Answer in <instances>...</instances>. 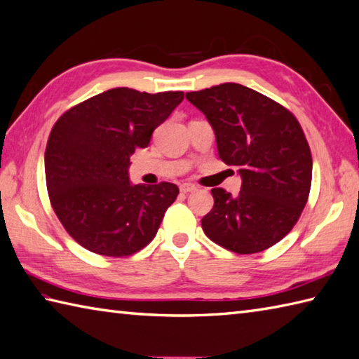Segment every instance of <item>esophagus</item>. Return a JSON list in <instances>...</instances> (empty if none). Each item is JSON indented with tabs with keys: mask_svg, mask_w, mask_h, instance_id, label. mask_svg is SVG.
<instances>
[{
	"mask_svg": "<svg viewBox=\"0 0 359 359\" xmlns=\"http://www.w3.org/2000/svg\"><path fill=\"white\" fill-rule=\"evenodd\" d=\"M196 189H198V187L193 185V184H182L180 185L182 193H193V191H196Z\"/></svg>",
	"mask_w": 359,
	"mask_h": 359,
	"instance_id": "esophagus-1",
	"label": "esophagus"
}]
</instances>
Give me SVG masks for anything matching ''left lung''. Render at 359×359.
<instances>
[{
	"label": "left lung",
	"instance_id": "8db88e82",
	"mask_svg": "<svg viewBox=\"0 0 359 359\" xmlns=\"http://www.w3.org/2000/svg\"><path fill=\"white\" fill-rule=\"evenodd\" d=\"M215 130L219 158L236 166L241 191L213 188L215 205L202 217L213 243L257 254L290 233L311 188L313 160L299 121L283 105L241 83L187 93Z\"/></svg>",
	"mask_w": 359,
	"mask_h": 359
}]
</instances>
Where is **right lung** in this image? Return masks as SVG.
Wrapping results in <instances>:
<instances>
[{"label":"right lung","instance_id":"right-lung-1","mask_svg":"<svg viewBox=\"0 0 359 359\" xmlns=\"http://www.w3.org/2000/svg\"><path fill=\"white\" fill-rule=\"evenodd\" d=\"M184 101V91H104L65 111L49 133L45 175L51 205L73 240L95 254L128 257L149 244L177 185H133L130 156Z\"/></svg>","mask_w":359,"mask_h":359}]
</instances>
